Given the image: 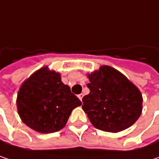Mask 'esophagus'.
<instances>
[{
    "label": "esophagus",
    "instance_id": "esophagus-1",
    "mask_svg": "<svg viewBox=\"0 0 159 159\" xmlns=\"http://www.w3.org/2000/svg\"><path fill=\"white\" fill-rule=\"evenodd\" d=\"M79 97V98L80 99V101H82V98H83V94H80V95H78Z\"/></svg>",
    "mask_w": 159,
    "mask_h": 159
}]
</instances>
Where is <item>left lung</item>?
Wrapping results in <instances>:
<instances>
[{
    "label": "left lung",
    "instance_id": "1",
    "mask_svg": "<svg viewBox=\"0 0 159 159\" xmlns=\"http://www.w3.org/2000/svg\"><path fill=\"white\" fill-rule=\"evenodd\" d=\"M87 76L89 94L82 98V109L96 129L117 133L139 119L142 112V94L125 75L103 65Z\"/></svg>",
    "mask_w": 159,
    "mask_h": 159
}]
</instances>
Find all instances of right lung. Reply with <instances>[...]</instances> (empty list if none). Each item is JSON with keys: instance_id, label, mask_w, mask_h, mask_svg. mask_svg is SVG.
<instances>
[{"instance_id": "obj_1", "label": "right lung", "mask_w": 159, "mask_h": 159, "mask_svg": "<svg viewBox=\"0 0 159 159\" xmlns=\"http://www.w3.org/2000/svg\"><path fill=\"white\" fill-rule=\"evenodd\" d=\"M22 122L40 133L63 129L74 108L81 101L61 81V74L43 67L21 84L16 99Z\"/></svg>"}]
</instances>
